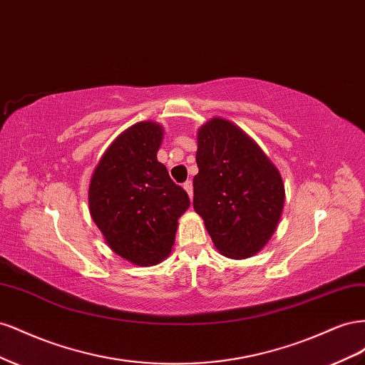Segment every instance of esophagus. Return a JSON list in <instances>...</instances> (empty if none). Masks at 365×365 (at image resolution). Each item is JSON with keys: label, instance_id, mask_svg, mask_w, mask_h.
<instances>
[{"label": "esophagus", "instance_id": "1", "mask_svg": "<svg viewBox=\"0 0 365 365\" xmlns=\"http://www.w3.org/2000/svg\"><path fill=\"white\" fill-rule=\"evenodd\" d=\"M184 190L189 193L190 200H192V197H193V184H192V181H185L184 182Z\"/></svg>", "mask_w": 365, "mask_h": 365}]
</instances>
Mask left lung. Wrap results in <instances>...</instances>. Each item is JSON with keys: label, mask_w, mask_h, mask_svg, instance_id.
I'll return each instance as SVG.
<instances>
[{"label": "left lung", "mask_w": 365, "mask_h": 365, "mask_svg": "<svg viewBox=\"0 0 365 365\" xmlns=\"http://www.w3.org/2000/svg\"><path fill=\"white\" fill-rule=\"evenodd\" d=\"M193 208L220 254L247 259L268 244L283 212L279 169L244 130L215 117L197 130Z\"/></svg>", "instance_id": "8db88e82"}]
</instances>
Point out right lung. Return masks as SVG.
<instances>
[{"label":"right lung","mask_w":365,"mask_h":365,"mask_svg":"<svg viewBox=\"0 0 365 365\" xmlns=\"http://www.w3.org/2000/svg\"><path fill=\"white\" fill-rule=\"evenodd\" d=\"M163 126L140 121L111 143L91 176L88 204L108 247L138 267L169 256L178 219L190 207L157 160Z\"/></svg>","instance_id":"right-lung-1"}]
</instances>
